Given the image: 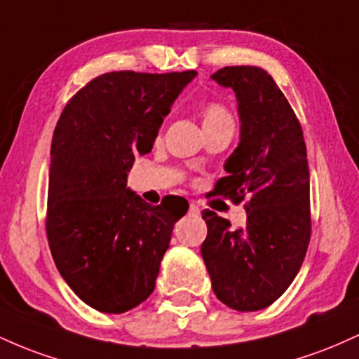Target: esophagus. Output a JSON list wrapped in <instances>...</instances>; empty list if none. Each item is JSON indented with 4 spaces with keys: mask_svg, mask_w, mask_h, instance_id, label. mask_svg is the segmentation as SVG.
<instances>
[{
    "mask_svg": "<svg viewBox=\"0 0 359 359\" xmlns=\"http://www.w3.org/2000/svg\"><path fill=\"white\" fill-rule=\"evenodd\" d=\"M199 212H201L199 205L196 203H191V205H189V214H191V216H199Z\"/></svg>",
    "mask_w": 359,
    "mask_h": 359,
    "instance_id": "esophagus-1",
    "label": "esophagus"
}]
</instances>
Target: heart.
Instances as JSON below:
<instances>
[{
	"label": "heart",
	"mask_w": 359,
	"mask_h": 359,
	"mask_svg": "<svg viewBox=\"0 0 359 359\" xmlns=\"http://www.w3.org/2000/svg\"><path fill=\"white\" fill-rule=\"evenodd\" d=\"M221 123H233L229 113L222 108L221 104H208L203 111V125L211 126V125H221Z\"/></svg>",
	"instance_id": "heart-1"
}]
</instances>
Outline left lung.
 <instances>
[{"mask_svg": "<svg viewBox=\"0 0 359 359\" xmlns=\"http://www.w3.org/2000/svg\"><path fill=\"white\" fill-rule=\"evenodd\" d=\"M234 90L240 143L228 156V177L214 194L246 203V226L203 211L208 236L201 246L216 297L240 312L273 304L302 266L311 240L309 165L302 128L269 72L233 65L211 76Z\"/></svg>", "mask_w": 359, "mask_h": 359, "instance_id": "left-lung-1", "label": "left lung"}]
</instances>
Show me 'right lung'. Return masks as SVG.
<instances>
[{"mask_svg":"<svg viewBox=\"0 0 359 359\" xmlns=\"http://www.w3.org/2000/svg\"><path fill=\"white\" fill-rule=\"evenodd\" d=\"M196 71L108 72L62 111L50 148L47 238L74 294L123 314L154 292L172 229L187 212L168 196L145 203L126 187L135 156L151 151L163 118Z\"/></svg>","mask_w":359,"mask_h":359,"instance_id":"obj_1","label":"right lung"}]
</instances>
